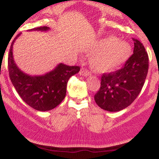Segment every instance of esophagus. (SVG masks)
Here are the masks:
<instances>
[{"mask_svg": "<svg viewBox=\"0 0 159 159\" xmlns=\"http://www.w3.org/2000/svg\"><path fill=\"white\" fill-rule=\"evenodd\" d=\"M79 74H80V75H81V76H84V77H88L90 75L89 72V71H87L86 70H85V68H83V67L81 69V70H80Z\"/></svg>", "mask_w": 159, "mask_h": 159, "instance_id": "obj_1", "label": "esophagus"}]
</instances>
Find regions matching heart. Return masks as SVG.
I'll return each mask as SVG.
<instances>
[{"instance_id":"1","label":"heart","mask_w":159,"mask_h":159,"mask_svg":"<svg viewBox=\"0 0 159 159\" xmlns=\"http://www.w3.org/2000/svg\"><path fill=\"white\" fill-rule=\"evenodd\" d=\"M99 51L90 59V66L97 73H109L124 65L131 57V47L116 36H108L97 43Z\"/></svg>"}]
</instances>
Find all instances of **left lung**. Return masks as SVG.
<instances>
[{"label": "left lung", "mask_w": 159, "mask_h": 159, "mask_svg": "<svg viewBox=\"0 0 159 159\" xmlns=\"http://www.w3.org/2000/svg\"><path fill=\"white\" fill-rule=\"evenodd\" d=\"M134 41L133 55L122 69L104 74L94 100L100 108L119 111L128 107L141 92L148 72V55L141 42Z\"/></svg>", "instance_id": "8db88e82"}]
</instances>
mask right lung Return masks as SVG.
Here are the masks:
<instances>
[{
  "instance_id": "right-lung-1",
  "label": "right lung",
  "mask_w": 159,
  "mask_h": 159,
  "mask_svg": "<svg viewBox=\"0 0 159 159\" xmlns=\"http://www.w3.org/2000/svg\"><path fill=\"white\" fill-rule=\"evenodd\" d=\"M49 27H39L29 31H49ZM21 33L12 42L8 58L10 80L23 101L35 110L49 111L63 101L66 85L71 76L78 74L79 66H69L59 63L55 69L43 75H29L17 66L13 58V44Z\"/></svg>"
}]
</instances>
